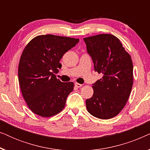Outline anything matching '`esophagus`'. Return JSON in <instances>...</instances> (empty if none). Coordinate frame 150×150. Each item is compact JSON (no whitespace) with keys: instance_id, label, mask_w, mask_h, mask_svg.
<instances>
[{"instance_id":"34e87169","label":"esophagus","mask_w":150,"mask_h":150,"mask_svg":"<svg viewBox=\"0 0 150 150\" xmlns=\"http://www.w3.org/2000/svg\"><path fill=\"white\" fill-rule=\"evenodd\" d=\"M75 86H76V87H82V85H81V84H79V83H75Z\"/></svg>"}]
</instances>
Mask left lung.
Masks as SVG:
<instances>
[{
	"instance_id": "8db88e82",
	"label": "left lung",
	"mask_w": 150,
	"mask_h": 150,
	"mask_svg": "<svg viewBox=\"0 0 150 150\" xmlns=\"http://www.w3.org/2000/svg\"><path fill=\"white\" fill-rule=\"evenodd\" d=\"M83 40L94 69L103 74L93 84V96L86 100L87 109L97 118H112L124 108L132 90V59L120 40L112 35L100 34Z\"/></svg>"
}]
</instances>
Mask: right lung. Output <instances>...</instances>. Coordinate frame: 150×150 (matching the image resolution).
Segmentation results:
<instances>
[{
    "label": "right lung",
    "instance_id": "right-lung-1",
    "mask_svg": "<svg viewBox=\"0 0 150 150\" xmlns=\"http://www.w3.org/2000/svg\"><path fill=\"white\" fill-rule=\"evenodd\" d=\"M79 39L43 35L26 45L18 66L20 87L28 108L38 115L48 117L63 109L74 83H62L54 74L61 67L63 54Z\"/></svg>",
    "mask_w": 150,
    "mask_h": 150
}]
</instances>
